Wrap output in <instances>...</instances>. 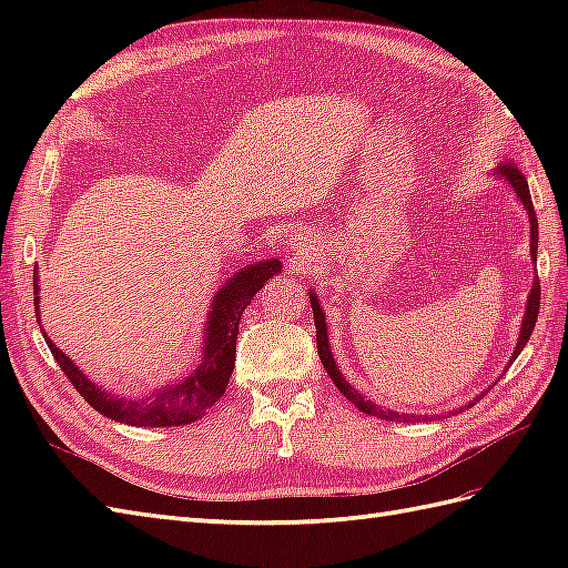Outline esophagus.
Here are the masks:
<instances>
[{"instance_id": "34e87169", "label": "esophagus", "mask_w": 568, "mask_h": 568, "mask_svg": "<svg viewBox=\"0 0 568 568\" xmlns=\"http://www.w3.org/2000/svg\"><path fill=\"white\" fill-rule=\"evenodd\" d=\"M291 248H293V253H295V258H303L305 253H307V248H310V236L303 234V232H297V234L293 236V241H291Z\"/></svg>"}]
</instances>
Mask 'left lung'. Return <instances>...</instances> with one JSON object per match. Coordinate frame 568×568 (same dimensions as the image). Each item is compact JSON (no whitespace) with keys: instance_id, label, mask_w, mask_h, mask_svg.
I'll return each mask as SVG.
<instances>
[{"instance_id":"obj_1","label":"left lung","mask_w":568,"mask_h":568,"mask_svg":"<svg viewBox=\"0 0 568 568\" xmlns=\"http://www.w3.org/2000/svg\"><path fill=\"white\" fill-rule=\"evenodd\" d=\"M496 178H500L505 185H510L515 190L517 200L523 202V207L529 216V256H532V261L537 263V239H539V229H537V214H535V207H532V197H529V185L525 175L517 171L515 165H498L496 173H493ZM310 305H312V312H315V327H317V354L322 358V366L324 371L329 373V378L334 381L336 388H339L346 400H352L361 413L366 415H373V417H381V419H413L417 415H403V413H395V409H383L381 405L371 403L366 395H361L352 383H348L344 376L339 366H336V361L332 356V346H329V334H327V317H324V310L320 307V300L315 295V291H310ZM537 315H539V281L532 283V291H529V297H527V307H525V317H523V324H520V334H517V344H515V352L510 356V364L513 361L520 356L523 348L527 346L529 336H532L535 332V322H537ZM484 395V393H480ZM480 395L476 397V400H480ZM474 403H468L464 407H470ZM462 407V409H464Z\"/></svg>"}]
</instances>
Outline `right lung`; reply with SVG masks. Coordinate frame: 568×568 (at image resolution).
Returning a JSON list of instances; mask_svg holds the SVG:
<instances>
[{"instance_id":"obj_1","label":"right lung","mask_w":568,"mask_h":568,"mask_svg":"<svg viewBox=\"0 0 568 568\" xmlns=\"http://www.w3.org/2000/svg\"><path fill=\"white\" fill-rule=\"evenodd\" d=\"M281 271V261L265 258L244 265V268L229 277L224 285H220V291L214 293L212 300L207 324H204L202 358L197 361V366L185 373L183 378H178L175 383L161 385V388H155L146 395L122 397L114 395L112 390H104L102 385L84 376V373L51 342V336L43 332L45 344L51 348L58 366L63 368L68 381L75 385V390L98 409L100 415L134 427L190 425V422L204 417V413L224 395L236 361L239 320L261 287ZM39 291V275H33V305L36 320H39L41 327Z\"/></svg>"}]
</instances>
